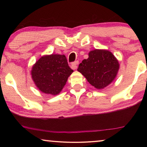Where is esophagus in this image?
<instances>
[{
	"mask_svg": "<svg viewBox=\"0 0 147 147\" xmlns=\"http://www.w3.org/2000/svg\"><path fill=\"white\" fill-rule=\"evenodd\" d=\"M78 64H79V61H76L73 62V63H71V66H72V67H73V69H77Z\"/></svg>",
	"mask_w": 147,
	"mask_h": 147,
	"instance_id": "34e87169",
	"label": "esophagus"
}]
</instances>
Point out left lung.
Returning a JSON list of instances; mask_svg holds the SVG:
<instances>
[{"label": "left lung", "instance_id": "left-lung-1", "mask_svg": "<svg viewBox=\"0 0 147 147\" xmlns=\"http://www.w3.org/2000/svg\"><path fill=\"white\" fill-rule=\"evenodd\" d=\"M118 69V60L111 52L95 49L90 52L87 59L80 63L78 71L85 76L92 86L102 89L113 81Z\"/></svg>", "mask_w": 147, "mask_h": 147}]
</instances>
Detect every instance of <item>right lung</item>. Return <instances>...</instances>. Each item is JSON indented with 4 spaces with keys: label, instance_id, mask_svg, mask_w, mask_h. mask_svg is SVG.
Listing matches in <instances>:
<instances>
[{
    "label": "right lung",
    "instance_id": "obj_1",
    "mask_svg": "<svg viewBox=\"0 0 147 147\" xmlns=\"http://www.w3.org/2000/svg\"><path fill=\"white\" fill-rule=\"evenodd\" d=\"M72 72L65 55L52 54L43 56L36 62L32 68L31 75L42 92L57 95L63 89Z\"/></svg>",
    "mask_w": 147,
    "mask_h": 147
}]
</instances>
